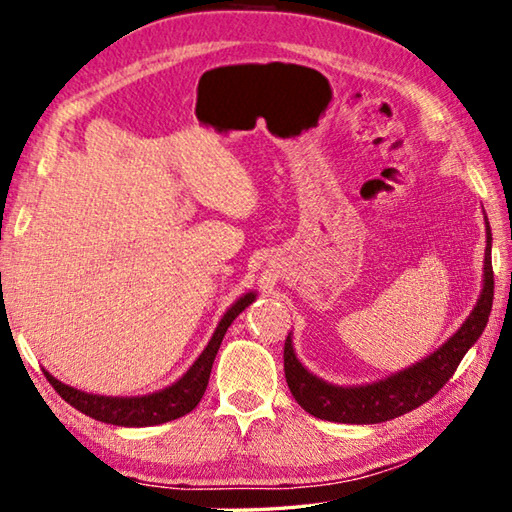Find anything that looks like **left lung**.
I'll use <instances>...</instances> for the list:
<instances>
[{
  "label": "left lung",
  "instance_id": "8db88e82",
  "mask_svg": "<svg viewBox=\"0 0 512 512\" xmlns=\"http://www.w3.org/2000/svg\"><path fill=\"white\" fill-rule=\"evenodd\" d=\"M492 233L486 220V258H483V290L477 299V306L465 319V324L447 339V342L425 360L416 362L409 369L393 373L391 378L380 382L364 384V387H337L328 384L317 375H312L294 355L292 339L288 335L283 348L285 380L292 391L294 400L308 411L330 423L348 425H373L384 420L398 418L407 411L416 409L434 398L443 384L452 378L456 366L461 364L463 355L470 346L477 344L483 328L488 324L492 297H495V274H492Z\"/></svg>",
  "mask_w": 512,
  "mask_h": 512
}]
</instances>
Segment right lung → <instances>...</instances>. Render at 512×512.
Listing matches in <instances>:
<instances>
[{"instance_id":"right-lung-1","label":"right lung","mask_w":512,"mask_h":512,"mask_svg":"<svg viewBox=\"0 0 512 512\" xmlns=\"http://www.w3.org/2000/svg\"><path fill=\"white\" fill-rule=\"evenodd\" d=\"M256 299L254 292H247L245 297H240L233 306L224 312L218 328L211 337V342L206 344L202 355L193 362L182 378L170 384V387L148 393V396H132V398H112V396H96V393H87L62 384L60 380L53 378L51 373L44 371L47 380L53 389L60 393V398L69 402L71 407L83 411L85 416L101 420L107 425H119V427H150L161 425L168 420L182 418L188 411L197 407V402L202 400L206 384H209V375L213 369V360L218 355V348L222 344V337L227 333V328L233 324L242 310H245L251 301Z\"/></svg>"}]
</instances>
